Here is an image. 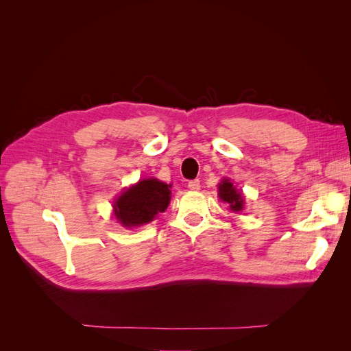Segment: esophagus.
I'll return each mask as SVG.
<instances>
[{"label": "esophagus", "instance_id": "obj_1", "mask_svg": "<svg viewBox=\"0 0 351 351\" xmlns=\"http://www.w3.org/2000/svg\"><path fill=\"white\" fill-rule=\"evenodd\" d=\"M189 189L190 190H195V192H196V190H199L200 189V182H199V180H192V182H189Z\"/></svg>", "mask_w": 351, "mask_h": 351}]
</instances>
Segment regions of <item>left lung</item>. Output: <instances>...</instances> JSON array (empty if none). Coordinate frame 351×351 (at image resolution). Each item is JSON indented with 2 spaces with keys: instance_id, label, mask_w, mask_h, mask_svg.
I'll list each match as a JSON object with an SVG mask.
<instances>
[{
  "instance_id": "left-lung-1",
  "label": "left lung",
  "mask_w": 351,
  "mask_h": 351,
  "mask_svg": "<svg viewBox=\"0 0 351 351\" xmlns=\"http://www.w3.org/2000/svg\"><path fill=\"white\" fill-rule=\"evenodd\" d=\"M218 196L222 202L230 206L232 212H240L244 208V197L241 192L236 189V186H232L228 178H224L222 182L218 184Z\"/></svg>"
}]
</instances>
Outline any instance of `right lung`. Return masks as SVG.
<instances>
[{
  "instance_id": "add662e5",
  "label": "right lung",
  "mask_w": 351,
  "mask_h": 351,
  "mask_svg": "<svg viewBox=\"0 0 351 351\" xmlns=\"http://www.w3.org/2000/svg\"><path fill=\"white\" fill-rule=\"evenodd\" d=\"M171 184L156 178L141 180L129 187L114 202V214L124 227H139L155 219L171 200Z\"/></svg>"
}]
</instances>
